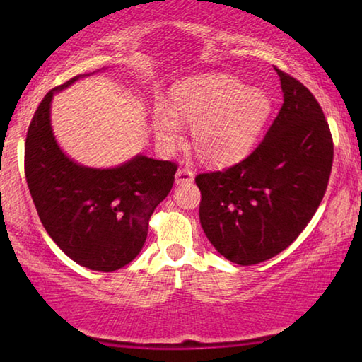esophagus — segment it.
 Listing matches in <instances>:
<instances>
[{"mask_svg":"<svg viewBox=\"0 0 362 362\" xmlns=\"http://www.w3.org/2000/svg\"><path fill=\"white\" fill-rule=\"evenodd\" d=\"M194 179V173L192 169H188V168H180L179 170H177V174H175V182L179 183H187V182H192Z\"/></svg>","mask_w":362,"mask_h":362,"instance_id":"esophagus-1","label":"esophagus"}]
</instances>
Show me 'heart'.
<instances>
[{
  "label": "heart",
  "mask_w": 362,
  "mask_h": 362,
  "mask_svg": "<svg viewBox=\"0 0 362 362\" xmlns=\"http://www.w3.org/2000/svg\"><path fill=\"white\" fill-rule=\"evenodd\" d=\"M269 112L272 102L265 90L246 88L228 75H203L177 86L170 108L158 103L151 126L158 144L173 150L183 140L180 122L192 124L198 155L209 163H228L252 146Z\"/></svg>",
  "instance_id": "obj_1"
}]
</instances>
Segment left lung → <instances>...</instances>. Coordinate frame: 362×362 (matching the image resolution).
Here are the masks:
<instances>
[{
  "instance_id": "obj_1",
  "label": "left lung",
  "mask_w": 362,
  "mask_h": 362,
  "mask_svg": "<svg viewBox=\"0 0 362 362\" xmlns=\"http://www.w3.org/2000/svg\"><path fill=\"white\" fill-rule=\"evenodd\" d=\"M284 103L243 161L196 175L199 222L225 259L247 267L283 252L320 207L334 161L326 116L308 88L274 66Z\"/></svg>"
}]
</instances>
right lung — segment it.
<instances>
[{
	"instance_id": "add662e5",
	"label": "right lung",
	"mask_w": 362,
	"mask_h": 362,
	"mask_svg": "<svg viewBox=\"0 0 362 362\" xmlns=\"http://www.w3.org/2000/svg\"><path fill=\"white\" fill-rule=\"evenodd\" d=\"M81 75L49 90L25 140V177L42 226L81 267L110 273L131 263L148 235L156 206L173 188L177 164L139 155L119 168L73 163L54 139L51 100Z\"/></svg>"
}]
</instances>
